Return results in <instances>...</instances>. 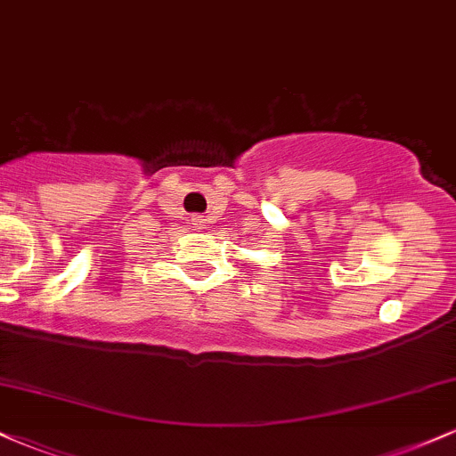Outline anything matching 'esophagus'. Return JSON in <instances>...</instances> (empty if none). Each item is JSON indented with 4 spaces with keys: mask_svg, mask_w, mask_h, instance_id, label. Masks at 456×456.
Masks as SVG:
<instances>
[{
    "mask_svg": "<svg viewBox=\"0 0 456 456\" xmlns=\"http://www.w3.org/2000/svg\"><path fill=\"white\" fill-rule=\"evenodd\" d=\"M191 223L195 224L197 229H203V227H206L208 218H206V216H201V214H192V216H191Z\"/></svg>",
    "mask_w": 456,
    "mask_h": 456,
    "instance_id": "esophagus-1",
    "label": "esophagus"
}]
</instances>
